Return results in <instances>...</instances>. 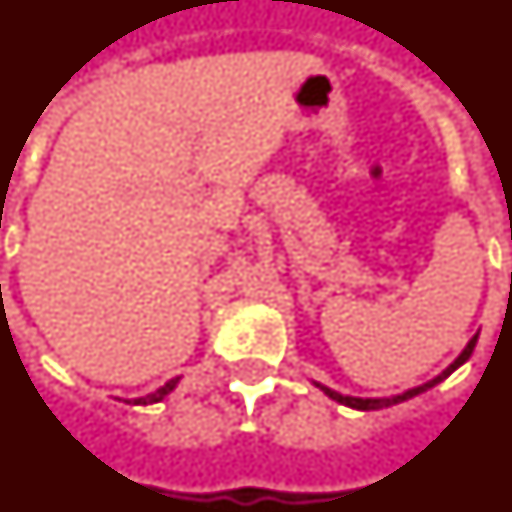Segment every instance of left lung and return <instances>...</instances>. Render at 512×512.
<instances>
[{
  "instance_id": "1",
  "label": "left lung",
  "mask_w": 512,
  "mask_h": 512,
  "mask_svg": "<svg viewBox=\"0 0 512 512\" xmlns=\"http://www.w3.org/2000/svg\"><path fill=\"white\" fill-rule=\"evenodd\" d=\"M476 338H479V336H474V338H471V341H468V346H466V349H463V354L458 356V359H455V362L450 364V367L445 369V372H442L440 377H435V380H429L427 385H422V388H414V390H409V393L398 395V398H393V401H369V398H351V395H341V393H336V390H328V388H322V390H325V393H328L330 398H333V401L343 403V406H351V409H362V411H367V409H382V406H390V403L409 401V398H414V395L424 393V390H429V388H432V385H437V382H442V380H445V377L450 375V372H455V369L461 367V364L466 362L468 356L474 354Z\"/></svg>"
}]
</instances>
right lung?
<instances>
[{
  "label": "right lung",
  "instance_id": "obj_1",
  "mask_svg": "<svg viewBox=\"0 0 512 512\" xmlns=\"http://www.w3.org/2000/svg\"><path fill=\"white\" fill-rule=\"evenodd\" d=\"M174 385H176V380L166 382V385H163V388H158V390H156V393H150V395H148V398H137V401H135V403H143V406H145V403H156V401H161L163 395H169V393H171V390H174Z\"/></svg>",
  "mask_w": 512,
  "mask_h": 512
}]
</instances>
